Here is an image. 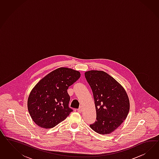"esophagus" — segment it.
Segmentation results:
<instances>
[{"mask_svg": "<svg viewBox=\"0 0 159 159\" xmlns=\"http://www.w3.org/2000/svg\"><path fill=\"white\" fill-rule=\"evenodd\" d=\"M77 112H82V107H80V108H79L77 110Z\"/></svg>", "mask_w": 159, "mask_h": 159, "instance_id": "obj_1", "label": "esophagus"}]
</instances>
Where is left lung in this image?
I'll return each instance as SVG.
<instances>
[{
	"mask_svg": "<svg viewBox=\"0 0 159 159\" xmlns=\"http://www.w3.org/2000/svg\"><path fill=\"white\" fill-rule=\"evenodd\" d=\"M92 89L96 110V120L90 126L96 132L108 135L118 128L129 111V100L124 88L109 75L100 70L84 73Z\"/></svg>",
	"mask_w": 159,
	"mask_h": 159,
	"instance_id": "obj_1",
	"label": "left lung"
}]
</instances>
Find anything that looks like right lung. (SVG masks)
<instances>
[{"label": "right lung", "mask_w": 159, "mask_h": 159, "mask_svg": "<svg viewBox=\"0 0 159 159\" xmlns=\"http://www.w3.org/2000/svg\"><path fill=\"white\" fill-rule=\"evenodd\" d=\"M80 77L79 71L59 67L49 73L34 86L29 95V114L39 126L48 129L65 120L73 111L69 107V87Z\"/></svg>", "instance_id": "add662e5"}]
</instances>
